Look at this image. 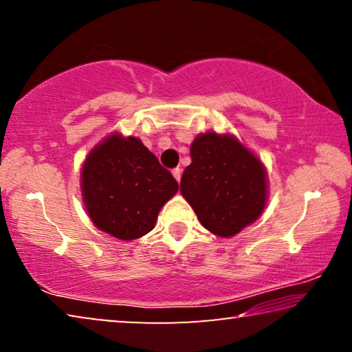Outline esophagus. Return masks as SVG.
<instances>
[{
	"instance_id": "1",
	"label": "esophagus",
	"mask_w": 352,
	"mask_h": 352,
	"mask_svg": "<svg viewBox=\"0 0 352 352\" xmlns=\"http://www.w3.org/2000/svg\"><path fill=\"white\" fill-rule=\"evenodd\" d=\"M172 175L175 177L177 182H180L182 180V169L180 168H175L174 170H172Z\"/></svg>"
}]
</instances>
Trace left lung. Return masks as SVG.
Instances as JSON below:
<instances>
[{
  "label": "left lung",
  "mask_w": 352,
  "mask_h": 352,
  "mask_svg": "<svg viewBox=\"0 0 352 352\" xmlns=\"http://www.w3.org/2000/svg\"><path fill=\"white\" fill-rule=\"evenodd\" d=\"M190 160L180 190L208 231L231 237L261 216L267 201V172L234 136L199 135L190 144Z\"/></svg>",
  "instance_id": "left-lung-1"
}]
</instances>
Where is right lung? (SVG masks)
I'll list each match as a JSON object with an SVG mask.
<instances>
[{
	"label": "right lung",
	"mask_w": 352,
	"mask_h": 352,
	"mask_svg": "<svg viewBox=\"0 0 352 352\" xmlns=\"http://www.w3.org/2000/svg\"><path fill=\"white\" fill-rule=\"evenodd\" d=\"M80 180L93 223L121 241L152 231L160 210L178 190L175 178L138 138L119 133L88 153Z\"/></svg>",
	"instance_id": "right-lung-1"
}]
</instances>
